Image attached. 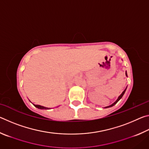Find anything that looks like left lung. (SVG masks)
Listing matches in <instances>:
<instances>
[{
    "label": "left lung",
    "instance_id": "1",
    "mask_svg": "<svg viewBox=\"0 0 149 149\" xmlns=\"http://www.w3.org/2000/svg\"><path fill=\"white\" fill-rule=\"evenodd\" d=\"M125 74H126V75H127V74H126V73H125ZM125 90H126V89L124 90V91H123V93H122V94H121L120 96H119V97H118V99L116 100V102H114V103H113V104H111V105H110L109 106V107H106V108H108V107H113V106H114V104H116V103L118 102V101H119V100H120L121 99V98H122V97H123V94H124V93H125Z\"/></svg>",
    "mask_w": 149,
    "mask_h": 149
}]
</instances>
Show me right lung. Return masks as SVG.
<instances>
[{"mask_svg":"<svg viewBox=\"0 0 149 149\" xmlns=\"http://www.w3.org/2000/svg\"><path fill=\"white\" fill-rule=\"evenodd\" d=\"M35 107H37V108H39V109H49V108H46L45 107H42V106H40V105H36V104H33Z\"/></svg>","mask_w":149,"mask_h":149,"instance_id":"add662e5","label":"right lung"}]
</instances>
